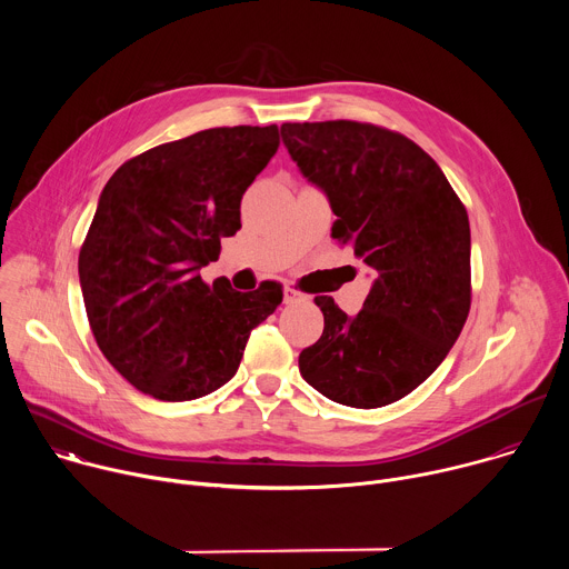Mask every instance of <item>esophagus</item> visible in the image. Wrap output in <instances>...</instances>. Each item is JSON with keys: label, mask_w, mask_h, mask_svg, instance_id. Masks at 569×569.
<instances>
[{"label": "esophagus", "mask_w": 569, "mask_h": 569, "mask_svg": "<svg viewBox=\"0 0 569 569\" xmlns=\"http://www.w3.org/2000/svg\"><path fill=\"white\" fill-rule=\"evenodd\" d=\"M283 301H286V303H303V301H308V295H303V292L297 290V288H286V290H283Z\"/></svg>", "instance_id": "34e87169"}]
</instances>
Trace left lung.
<instances>
[{
  "label": "left lung",
  "instance_id": "8db88e82",
  "mask_svg": "<svg viewBox=\"0 0 569 569\" xmlns=\"http://www.w3.org/2000/svg\"><path fill=\"white\" fill-rule=\"evenodd\" d=\"M299 171L329 196L331 236L376 270L349 317L319 295L321 338L299 353L308 385L373 410L415 391L443 362L470 310L468 213L437 161L400 132L360 121L283 123Z\"/></svg>",
  "mask_w": 569,
  "mask_h": 569
}]
</instances>
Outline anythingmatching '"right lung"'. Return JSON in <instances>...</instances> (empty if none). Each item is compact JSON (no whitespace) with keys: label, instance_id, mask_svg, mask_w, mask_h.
<instances>
[{"label":"right lung","instance_id":"add662e5","mask_svg":"<svg viewBox=\"0 0 569 569\" xmlns=\"http://www.w3.org/2000/svg\"><path fill=\"white\" fill-rule=\"evenodd\" d=\"M279 148L277 126L209 128L154 146L108 180L78 254L94 340L139 391L193 400L236 373L254 327L283 299L211 286L200 268L240 229V200Z\"/></svg>","mask_w":569,"mask_h":569}]
</instances>
